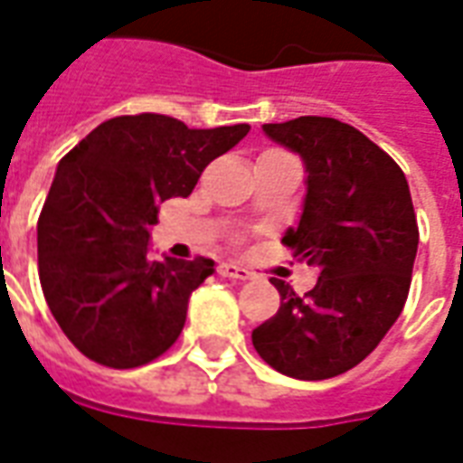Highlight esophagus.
<instances>
[{"mask_svg": "<svg viewBox=\"0 0 463 463\" xmlns=\"http://www.w3.org/2000/svg\"><path fill=\"white\" fill-rule=\"evenodd\" d=\"M218 275L231 277V279H250L252 272L245 269V267L235 265V262H221V265H218Z\"/></svg>", "mask_w": 463, "mask_h": 463, "instance_id": "34e87169", "label": "esophagus"}]
</instances>
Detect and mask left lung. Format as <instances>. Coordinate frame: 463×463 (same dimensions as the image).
<instances>
[{"label": "left lung", "mask_w": 463, "mask_h": 463, "mask_svg": "<svg viewBox=\"0 0 463 463\" xmlns=\"http://www.w3.org/2000/svg\"><path fill=\"white\" fill-rule=\"evenodd\" d=\"M262 132L304 162V211L282 242L317 267L318 282L299 297L272 279L282 301L252 331V345L282 375L334 378L371 354L405 307L420 242L410 186L378 145L334 118Z\"/></svg>", "instance_id": "left-lung-1"}]
</instances>
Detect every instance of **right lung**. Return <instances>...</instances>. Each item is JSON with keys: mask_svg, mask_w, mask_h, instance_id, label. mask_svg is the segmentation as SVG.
Listing matches in <instances>:
<instances>
[{"mask_svg": "<svg viewBox=\"0 0 463 463\" xmlns=\"http://www.w3.org/2000/svg\"><path fill=\"white\" fill-rule=\"evenodd\" d=\"M248 132L142 112L102 122L58 162L39 218V279L58 326L90 361L137 368L179 338L188 297L215 262L152 260L149 231L159 203L186 198Z\"/></svg>", "mask_w": 463, "mask_h": 463, "instance_id": "obj_1", "label": "right lung"}]
</instances>
